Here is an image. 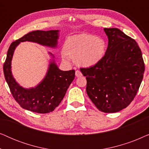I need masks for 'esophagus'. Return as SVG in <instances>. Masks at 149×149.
I'll return each mask as SVG.
<instances>
[{
    "instance_id": "esophagus-1",
    "label": "esophagus",
    "mask_w": 149,
    "mask_h": 149,
    "mask_svg": "<svg viewBox=\"0 0 149 149\" xmlns=\"http://www.w3.org/2000/svg\"><path fill=\"white\" fill-rule=\"evenodd\" d=\"M75 75H76V77H80L82 76V73L81 72L80 70H76V72H75Z\"/></svg>"
}]
</instances>
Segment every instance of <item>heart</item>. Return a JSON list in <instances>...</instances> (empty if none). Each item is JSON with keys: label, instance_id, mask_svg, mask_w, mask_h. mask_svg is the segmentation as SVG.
<instances>
[{"label": "heart", "instance_id": "1", "mask_svg": "<svg viewBox=\"0 0 149 149\" xmlns=\"http://www.w3.org/2000/svg\"><path fill=\"white\" fill-rule=\"evenodd\" d=\"M62 58L70 60V56L76 57L80 66L90 67L98 63L106 52V43L100 38L89 34H79L67 38L64 46Z\"/></svg>", "mask_w": 149, "mask_h": 149}]
</instances>
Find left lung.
<instances>
[{"label":"left lung","mask_w":149,"mask_h":149,"mask_svg":"<svg viewBox=\"0 0 149 149\" xmlns=\"http://www.w3.org/2000/svg\"><path fill=\"white\" fill-rule=\"evenodd\" d=\"M109 38L103 58L94 66L81 68L86 91L97 109L117 113L132 102L143 79L144 64L136 40L118 28H104Z\"/></svg>","instance_id":"8db88e82"}]
</instances>
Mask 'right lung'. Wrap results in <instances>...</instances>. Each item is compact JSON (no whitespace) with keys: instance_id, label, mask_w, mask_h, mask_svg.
I'll return each mask as SVG.
<instances>
[{"instance_id":"1","label":"right lung","mask_w":149,"mask_h":149,"mask_svg":"<svg viewBox=\"0 0 149 149\" xmlns=\"http://www.w3.org/2000/svg\"><path fill=\"white\" fill-rule=\"evenodd\" d=\"M59 30H36L30 32L12 42L3 65L5 80L15 101L20 107L37 113H48L54 111L64 98L69 85L74 79L75 70L62 71L54 60H51L46 76L35 87L26 89L16 82L11 72V60L16 47L20 42L30 41L49 47H56ZM49 54L54 58L52 53Z\"/></svg>"}]
</instances>
